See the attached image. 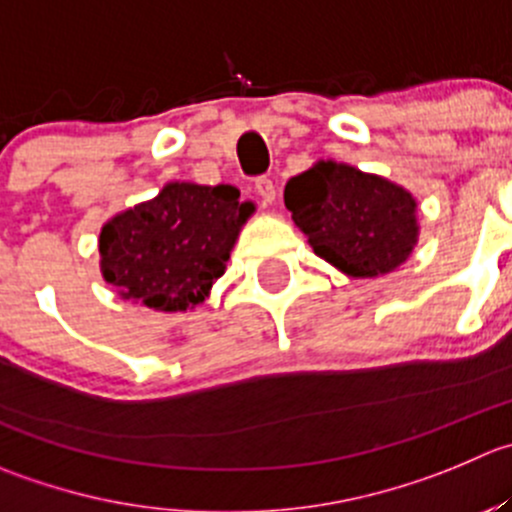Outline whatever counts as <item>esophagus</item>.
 I'll return each instance as SVG.
<instances>
[{"mask_svg":"<svg viewBox=\"0 0 512 512\" xmlns=\"http://www.w3.org/2000/svg\"><path fill=\"white\" fill-rule=\"evenodd\" d=\"M255 190H257V195L262 197V202H265V205H272V202L277 200L275 182H272L270 177H257V182H255Z\"/></svg>","mask_w":512,"mask_h":512,"instance_id":"34e87169","label":"esophagus"}]
</instances>
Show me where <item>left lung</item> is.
<instances>
[{
    "label": "left lung",
    "instance_id": "obj_1",
    "mask_svg": "<svg viewBox=\"0 0 512 512\" xmlns=\"http://www.w3.org/2000/svg\"><path fill=\"white\" fill-rule=\"evenodd\" d=\"M285 207L315 255L352 277L388 275L418 242L408 190L337 162H317L285 185Z\"/></svg>",
    "mask_w": 512,
    "mask_h": 512
}]
</instances>
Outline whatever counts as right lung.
I'll use <instances>...</instances> for the list:
<instances>
[{"label":"right lung","instance_id":"right-lung-1","mask_svg":"<svg viewBox=\"0 0 512 512\" xmlns=\"http://www.w3.org/2000/svg\"><path fill=\"white\" fill-rule=\"evenodd\" d=\"M255 212L232 185L170 182L155 200L119 212L99 232V265L124 300L160 312L200 305L240 227Z\"/></svg>","mask_w":512,"mask_h":512}]
</instances>
